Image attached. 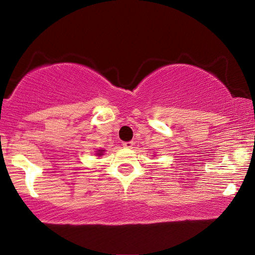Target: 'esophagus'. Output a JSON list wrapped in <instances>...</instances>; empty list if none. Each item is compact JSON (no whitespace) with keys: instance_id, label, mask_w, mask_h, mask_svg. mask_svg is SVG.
<instances>
[{"instance_id":"esophagus-1","label":"esophagus","mask_w":255,"mask_h":255,"mask_svg":"<svg viewBox=\"0 0 255 255\" xmlns=\"http://www.w3.org/2000/svg\"><path fill=\"white\" fill-rule=\"evenodd\" d=\"M133 145V141H124L123 143V146L125 148H131Z\"/></svg>"}]
</instances>
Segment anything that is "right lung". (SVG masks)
Returning <instances> with one entry per match:
<instances>
[{
  "mask_svg": "<svg viewBox=\"0 0 255 255\" xmlns=\"http://www.w3.org/2000/svg\"><path fill=\"white\" fill-rule=\"evenodd\" d=\"M103 152H105V149H99L97 155H98V156H101V155H103Z\"/></svg>",
  "mask_w": 255,
  "mask_h": 255,
  "instance_id": "obj_1",
  "label": "right lung"
}]
</instances>
